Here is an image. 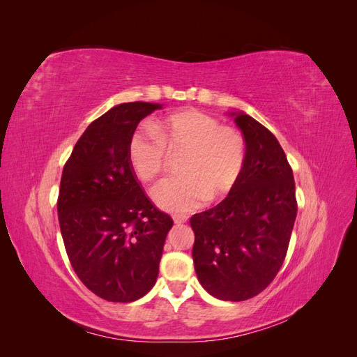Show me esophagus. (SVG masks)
I'll return each instance as SVG.
<instances>
[{
    "instance_id": "obj_1",
    "label": "esophagus",
    "mask_w": 357,
    "mask_h": 357,
    "mask_svg": "<svg viewBox=\"0 0 357 357\" xmlns=\"http://www.w3.org/2000/svg\"><path fill=\"white\" fill-rule=\"evenodd\" d=\"M172 220H174V223H185V222H188V218L186 215H181V214H174L172 215Z\"/></svg>"
}]
</instances>
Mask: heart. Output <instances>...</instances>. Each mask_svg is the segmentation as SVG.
Returning <instances> with one entry per match:
<instances>
[{
	"mask_svg": "<svg viewBox=\"0 0 357 357\" xmlns=\"http://www.w3.org/2000/svg\"><path fill=\"white\" fill-rule=\"evenodd\" d=\"M168 153H181V174L159 180L150 190L153 201L168 211H190L210 198L234 189L245 164V142L234 128L214 117L188 110L137 131L129 139L128 155L135 174L149 181L162 171Z\"/></svg>",
	"mask_w": 357,
	"mask_h": 357,
	"instance_id": "heart-1",
	"label": "heart"
}]
</instances>
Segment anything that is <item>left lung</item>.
<instances>
[{
	"label": "left lung",
	"mask_w": 357,
	"mask_h": 357,
	"mask_svg": "<svg viewBox=\"0 0 357 357\" xmlns=\"http://www.w3.org/2000/svg\"><path fill=\"white\" fill-rule=\"evenodd\" d=\"M245 142L240 180L220 204L193 214V264L201 286L222 301H245L273 282L296 219L294 172L274 134L231 112Z\"/></svg>",
	"instance_id": "1"
}]
</instances>
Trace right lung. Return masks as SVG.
Instances as JSON below:
<instances>
[{
	"instance_id": "right-lung-1",
	"label": "right lung",
	"mask_w": 357,
	"mask_h": 357,
	"mask_svg": "<svg viewBox=\"0 0 357 357\" xmlns=\"http://www.w3.org/2000/svg\"><path fill=\"white\" fill-rule=\"evenodd\" d=\"M162 104L123 102L93 121L62 171L58 218L82 283L112 302L143 298L156 283L172 219L146 197L128 155L142 119Z\"/></svg>"
}]
</instances>
